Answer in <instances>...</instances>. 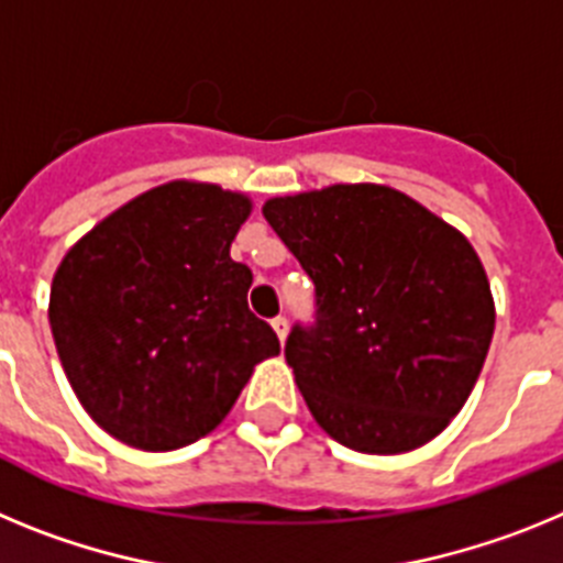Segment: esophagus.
Wrapping results in <instances>:
<instances>
[{
	"label": "esophagus",
	"mask_w": 563,
	"mask_h": 563,
	"mask_svg": "<svg viewBox=\"0 0 563 563\" xmlns=\"http://www.w3.org/2000/svg\"><path fill=\"white\" fill-rule=\"evenodd\" d=\"M271 324H273V330H276L278 341L285 343L287 332H290V321H287V318H285V316H276V318H273V321H271Z\"/></svg>",
	"instance_id": "esophagus-1"
}]
</instances>
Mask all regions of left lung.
<instances>
[{
    "label": "left lung",
    "instance_id": "left-lung-1",
    "mask_svg": "<svg viewBox=\"0 0 563 563\" xmlns=\"http://www.w3.org/2000/svg\"><path fill=\"white\" fill-rule=\"evenodd\" d=\"M316 285L285 357L307 409L361 454H402L460 415L494 338V296L465 236L389 186L273 197L262 208Z\"/></svg>",
    "mask_w": 563,
    "mask_h": 563
}]
</instances>
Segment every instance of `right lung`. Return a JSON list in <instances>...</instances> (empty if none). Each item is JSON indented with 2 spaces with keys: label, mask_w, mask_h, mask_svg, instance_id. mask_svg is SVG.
I'll return each instance as SVG.
<instances>
[{
  "label": "right lung",
  "mask_w": 563,
  "mask_h": 563,
  "mask_svg": "<svg viewBox=\"0 0 563 563\" xmlns=\"http://www.w3.org/2000/svg\"><path fill=\"white\" fill-rule=\"evenodd\" d=\"M247 213L245 194L174 180L109 213L62 258L49 330L69 386L114 440L191 445L282 350L247 310L251 267L231 258Z\"/></svg>",
  "instance_id": "1"
}]
</instances>
